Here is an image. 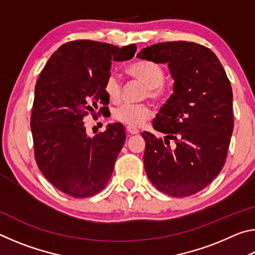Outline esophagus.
Returning a JSON list of instances; mask_svg holds the SVG:
<instances>
[{
    "mask_svg": "<svg viewBox=\"0 0 255 255\" xmlns=\"http://www.w3.org/2000/svg\"><path fill=\"white\" fill-rule=\"evenodd\" d=\"M126 130L128 133H130V135H137V133H139V130H138L137 128H132V127H127Z\"/></svg>",
    "mask_w": 255,
    "mask_h": 255,
    "instance_id": "34e87169",
    "label": "esophagus"
}]
</instances>
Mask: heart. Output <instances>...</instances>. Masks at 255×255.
<instances>
[{
    "label": "heart",
    "mask_w": 255,
    "mask_h": 255,
    "mask_svg": "<svg viewBox=\"0 0 255 255\" xmlns=\"http://www.w3.org/2000/svg\"><path fill=\"white\" fill-rule=\"evenodd\" d=\"M127 72L128 74L143 82L147 86V94L150 98L156 99L161 96L165 74H164L163 68L156 63L139 60L129 65ZM105 89L111 101H118L122 97L123 85L117 75L111 74L108 77ZM150 115L152 112L147 106L135 105V103H123L112 111V117L116 122L132 128L143 126L146 120L149 119Z\"/></svg>",
    "instance_id": "1"
}]
</instances>
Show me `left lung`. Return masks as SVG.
Wrapping results in <instances>:
<instances>
[{"instance_id": "left-lung-1", "label": "left lung", "mask_w": 255, "mask_h": 255, "mask_svg": "<svg viewBox=\"0 0 255 255\" xmlns=\"http://www.w3.org/2000/svg\"><path fill=\"white\" fill-rule=\"evenodd\" d=\"M137 58L167 64L173 93L161 107L153 127L164 141L144 131V165L159 191L189 197L206 188L225 163L234 128L233 92L221 62L205 46L189 41L159 42ZM176 140L173 148L169 139Z\"/></svg>"}]
</instances>
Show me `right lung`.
Returning <instances> with one entry per match:
<instances>
[{
	"label": "right lung",
	"mask_w": 255,
	"mask_h": 255,
	"mask_svg": "<svg viewBox=\"0 0 255 255\" xmlns=\"http://www.w3.org/2000/svg\"><path fill=\"white\" fill-rule=\"evenodd\" d=\"M136 45L117 46L75 40L50 56L34 88L31 127L34 157L41 173L60 191L75 198L97 195L109 182L126 140L122 124H109L90 137L84 120L107 106L106 82L111 62L133 57ZM107 107L99 111L103 114Z\"/></svg>",
	"instance_id": "add662e5"
}]
</instances>
